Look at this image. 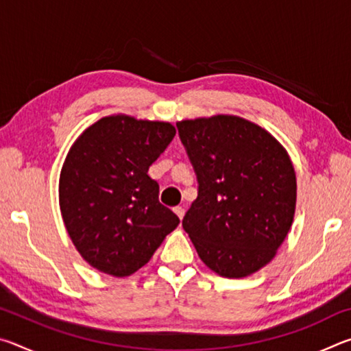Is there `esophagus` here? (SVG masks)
<instances>
[{
	"label": "esophagus",
	"instance_id": "esophagus-1",
	"mask_svg": "<svg viewBox=\"0 0 351 351\" xmlns=\"http://www.w3.org/2000/svg\"><path fill=\"white\" fill-rule=\"evenodd\" d=\"M173 210H175V213H176V215H178V218H180V219H182V217H184V212H186V210H184L181 206H176Z\"/></svg>",
	"mask_w": 351,
	"mask_h": 351
}]
</instances>
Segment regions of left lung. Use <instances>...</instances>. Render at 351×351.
<instances>
[{
	"label": "left lung",
	"mask_w": 351,
	"mask_h": 351,
	"mask_svg": "<svg viewBox=\"0 0 351 351\" xmlns=\"http://www.w3.org/2000/svg\"><path fill=\"white\" fill-rule=\"evenodd\" d=\"M176 128L198 181L182 228L199 258L229 278L263 268L294 217L297 186L288 153L237 116L182 121Z\"/></svg>",
	"instance_id": "1"
}]
</instances>
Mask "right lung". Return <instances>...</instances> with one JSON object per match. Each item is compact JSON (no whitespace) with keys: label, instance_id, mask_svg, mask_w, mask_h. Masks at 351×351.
<instances>
[{"label":"right lung","instance_id":"right-lung-1","mask_svg":"<svg viewBox=\"0 0 351 351\" xmlns=\"http://www.w3.org/2000/svg\"><path fill=\"white\" fill-rule=\"evenodd\" d=\"M175 134L167 122L110 116L71 147L60 175V209L71 240L93 268L133 274L180 224L148 176Z\"/></svg>","mask_w":351,"mask_h":351}]
</instances>
